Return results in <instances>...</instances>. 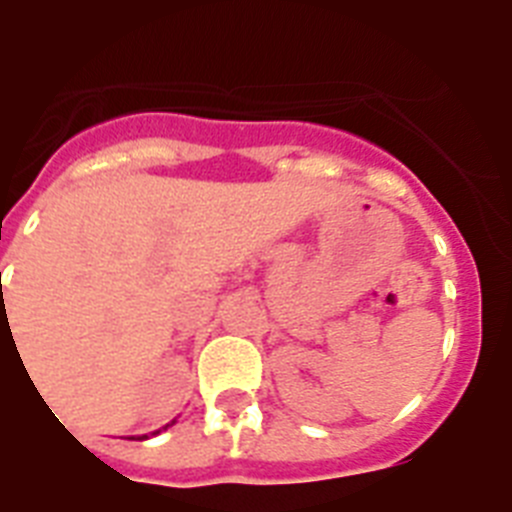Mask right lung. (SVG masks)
<instances>
[{
	"instance_id": "right-lung-1",
	"label": "right lung",
	"mask_w": 512,
	"mask_h": 512,
	"mask_svg": "<svg viewBox=\"0 0 512 512\" xmlns=\"http://www.w3.org/2000/svg\"><path fill=\"white\" fill-rule=\"evenodd\" d=\"M153 435H156V432H153Z\"/></svg>"
}]
</instances>
